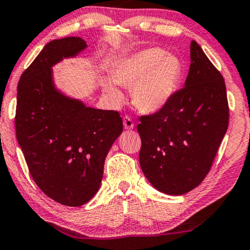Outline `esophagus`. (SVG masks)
Returning a JSON list of instances; mask_svg holds the SVG:
<instances>
[{
	"instance_id": "34e87169",
	"label": "esophagus",
	"mask_w": 250,
	"mask_h": 250,
	"mask_svg": "<svg viewBox=\"0 0 250 250\" xmlns=\"http://www.w3.org/2000/svg\"><path fill=\"white\" fill-rule=\"evenodd\" d=\"M123 123H124V127L126 129L134 128V123H133V121L128 117V116H125V117L123 118Z\"/></svg>"
}]
</instances>
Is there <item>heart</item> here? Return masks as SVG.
I'll return each mask as SVG.
<instances>
[{
    "mask_svg": "<svg viewBox=\"0 0 250 250\" xmlns=\"http://www.w3.org/2000/svg\"><path fill=\"white\" fill-rule=\"evenodd\" d=\"M183 64L179 57L166 53L160 47H148L129 54L112 67L111 77L116 83L132 87L135 107L146 114L159 111L168 104L179 87ZM104 87L117 102L123 95L110 80Z\"/></svg>",
    "mask_w": 250,
    "mask_h": 250,
    "instance_id": "b5f03b06",
    "label": "heart"
}]
</instances>
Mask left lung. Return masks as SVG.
Returning a JSON list of instances; mask_svg holds the SVG:
<instances>
[{
    "label": "left lung",
    "instance_id": "left-lung-1",
    "mask_svg": "<svg viewBox=\"0 0 250 250\" xmlns=\"http://www.w3.org/2000/svg\"><path fill=\"white\" fill-rule=\"evenodd\" d=\"M184 87L163 109L140 117L139 158L153 188L166 194L187 193L209 172L229 126L227 88L196 41Z\"/></svg>",
    "mask_w": 250,
    "mask_h": 250
}]
</instances>
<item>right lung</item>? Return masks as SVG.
I'll return each instance as SVG.
<instances>
[{"label":"right lung","instance_id":"right-lung-1","mask_svg":"<svg viewBox=\"0 0 250 250\" xmlns=\"http://www.w3.org/2000/svg\"><path fill=\"white\" fill-rule=\"evenodd\" d=\"M81 37L47 43L18 83L16 135L29 173L64 206L90 201L100 188L105 157L123 132L118 111L86 107L53 84L52 66L86 47Z\"/></svg>","mask_w":250,"mask_h":250}]
</instances>
